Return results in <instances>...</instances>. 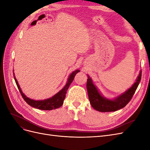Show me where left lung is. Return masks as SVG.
<instances>
[{
  "instance_id": "8db88e82",
  "label": "left lung",
  "mask_w": 150,
  "mask_h": 150,
  "mask_svg": "<svg viewBox=\"0 0 150 150\" xmlns=\"http://www.w3.org/2000/svg\"><path fill=\"white\" fill-rule=\"evenodd\" d=\"M142 78V71H140L137 81L130 88L122 93L119 96L111 100L104 98L99 92L97 88L93 84V81L89 76L88 75L87 91L90 104L96 111L100 112L116 111L123 108L133 98Z\"/></svg>"
}]
</instances>
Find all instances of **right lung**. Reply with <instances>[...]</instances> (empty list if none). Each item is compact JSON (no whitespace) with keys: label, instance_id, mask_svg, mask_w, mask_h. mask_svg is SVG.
Wrapping results in <instances>:
<instances>
[{"label":"right lung","instance_id":"add662e5","mask_svg":"<svg viewBox=\"0 0 150 150\" xmlns=\"http://www.w3.org/2000/svg\"><path fill=\"white\" fill-rule=\"evenodd\" d=\"M79 72V70L77 69L72 72V73L70 74V76H69V78H68L66 84L59 92L57 93L56 94H55L54 96H53L51 98L47 99H44V100H40V101H35V100H34V99H31L27 97L22 92V90L20 88L19 83H18L16 77L14 76V74H13V77H14L16 83L17 84L18 89L19 90L21 96L24 99V101L28 103L29 105L34 108H37V109H39V110H54V109L60 108L62 105L63 103H64V99H65V97H66L67 90L68 89V88H69L70 84L72 82V81H73L76 74Z\"/></svg>","mask_w":150,"mask_h":150}]
</instances>
